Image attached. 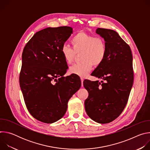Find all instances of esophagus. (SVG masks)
Listing matches in <instances>:
<instances>
[{
  "mask_svg": "<svg viewBox=\"0 0 150 150\" xmlns=\"http://www.w3.org/2000/svg\"><path fill=\"white\" fill-rule=\"evenodd\" d=\"M81 87H83V78H81Z\"/></svg>",
  "mask_w": 150,
  "mask_h": 150,
  "instance_id": "34e87169",
  "label": "esophagus"
}]
</instances>
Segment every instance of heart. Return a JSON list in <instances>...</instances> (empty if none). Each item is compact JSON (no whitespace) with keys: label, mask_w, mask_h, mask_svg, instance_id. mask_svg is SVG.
I'll use <instances>...</instances> for the list:
<instances>
[{"label":"heart","mask_w":150,"mask_h":150,"mask_svg":"<svg viewBox=\"0 0 150 150\" xmlns=\"http://www.w3.org/2000/svg\"><path fill=\"white\" fill-rule=\"evenodd\" d=\"M72 49L68 45H63L61 48L62 56L68 64L74 60L76 54H80V63H76L69 68V72L81 77H85L96 67L100 65L106 56V45L103 38L79 32L71 40Z\"/></svg>","instance_id":"b5f03b06"}]
</instances>
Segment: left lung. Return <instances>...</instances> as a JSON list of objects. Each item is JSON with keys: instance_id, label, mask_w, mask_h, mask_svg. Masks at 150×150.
I'll use <instances>...</instances> for the list:
<instances>
[{"instance_id": "8db88e82", "label": "left lung", "mask_w": 150, "mask_h": 150, "mask_svg": "<svg viewBox=\"0 0 150 150\" xmlns=\"http://www.w3.org/2000/svg\"><path fill=\"white\" fill-rule=\"evenodd\" d=\"M104 38L106 56L91 75L102 79H85L83 86L88 92L84 104L88 116L99 123H108L123 112L132 87L134 71L131 48L115 31L97 28Z\"/></svg>"}]
</instances>
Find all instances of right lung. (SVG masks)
<instances>
[{
	"label": "right lung",
	"instance_id": "right-lung-1",
	"mask_svg": "<svg viewBox=\"0 0 150 150\" xmlns=\"http://www.w3.org/2000/svg\"><path fill=\"white\" fill-rule=\"evenodd\" d=\"M72 33L70 27L46 28L37 32L23 50L20 87L28 112L41 122L60 119L81 87L78 76H63L68 67L60 50Z\"/></svg>",
	"mask_w": 150,
	"mask_h": 150
}]
</instances>
